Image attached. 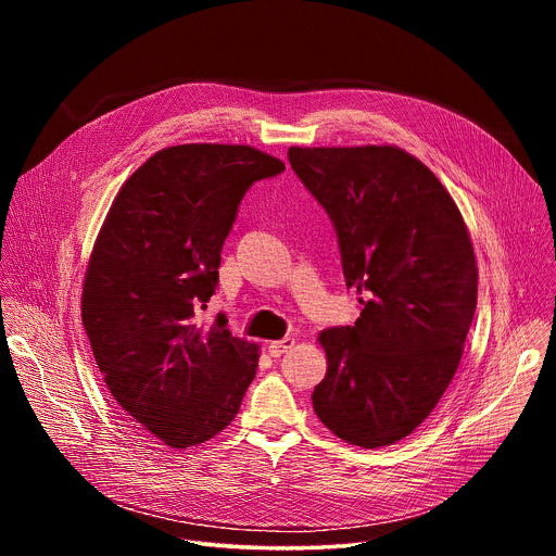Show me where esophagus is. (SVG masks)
<instances>
[{"instance_id":"1","label":"esophagus","mask_w":556,"mask_h":556,"mask_svg":"<svg viewBox=\"0 0 556 556\" xmlns=\"http://www.w3.org/2000/svg\"><path fill=\"white\" fill-rule=\"evenodd\" d=\"M292 345H294V339H290V337L279 339V341H273V343H268V354H270L273 358H279V356L286 354Z\"/></svg>"}]
</instances>
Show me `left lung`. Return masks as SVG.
Returning <instances> with one entry per match:
<instances>
[{
  "mask_svg": "<svg viewBox=\"0 0 556 556\" xmlns=\"http://www.w3.org/2000/svg\"><path fill=\"white\" fill-rule=\"evenodd\" d=\"M288 161L332 219L348 288L367 294L354 326L319 337L328 374L312 407L350 444H393L459 365L478 305L468 230L440 180L399 147H290Z\"/></svg>",
  "mask_w": 556,
  "mask_h": 556,
  "instance_id": "left-lung-1",
  "label": "left lung"
}]
</instances>
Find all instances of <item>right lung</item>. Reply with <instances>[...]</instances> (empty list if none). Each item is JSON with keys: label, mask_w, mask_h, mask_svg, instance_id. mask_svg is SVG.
Instances as JSON below:
<instances>
[{"label": "right lung", "mask_w": 556, "mask_h": 556, "mask_svg": "<svg viewBox=\"0 0 556 556\" xmlns=\"http://www.w3.org/2000/svg\"><path fill=\"white\" fill-rule=\"evenodd\" d=\"M286 169L247 144L153 153L118 191L94 244L84 326L114 401L172 448L211 440L240 412L257 345L202 309L247 191Z\"/></svg>", "instance_id": "1"}]
</instances>
